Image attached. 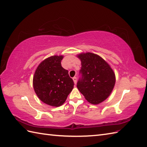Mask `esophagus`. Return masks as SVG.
Segmentation results:
<instances>
[{
	"mask_svg": "<svg viewBox=\"0 0 147 147\" xmlns=\"http://www.w3.org/2000/svg\"><path fill=\"white\" fill-rule=\"evenodd\" d=\"M73 81H74V84H76V83H77V78H76V77H73Z\"/></svg>",
	"mask_w": 147,
	"mask_h": 147,
	"instance_id": "esophagus-1",
	"label": "esophagus"
}]
</instances>
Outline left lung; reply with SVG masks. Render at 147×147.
Wrapping results in <instances>:
<instances>
[{
    "mask_svg": "<svg viewBox=\"0 0 147 147\" xmlns=\"http://www.w3.org/2000/svg\"><path fill=\"white\" fill-rule=\"evenodd\" d=\"M81 62L82 77L77 88L92 104H99L111 95L115 83V76L107 62L100 56L91 52L77 55Z\"/></svg>",
    "mask_w": 147,
    "mask_h": 147,
    "instance_id": "1",
    "label": "left lung"
}]
</instances>
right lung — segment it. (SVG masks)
I'll list each match as a JSON object with an SVG mask.
<instances>
[{"label":"right lung","mask_w":147,"mask_h":147,"mask_svg":"<svg viewBox=\"0 0 147 147\" xmlns=\"http://www.w3.org/2000/svg\"><path fill=\"white\" fill-rule=\"evenodd\" d=\"M63 55H53L38 65L33 79V88L40 100L53 107H59L66 100L74 88L68 71L61 65Z\"/></svg>","instance_id":"add662e5"}]
</instances>
